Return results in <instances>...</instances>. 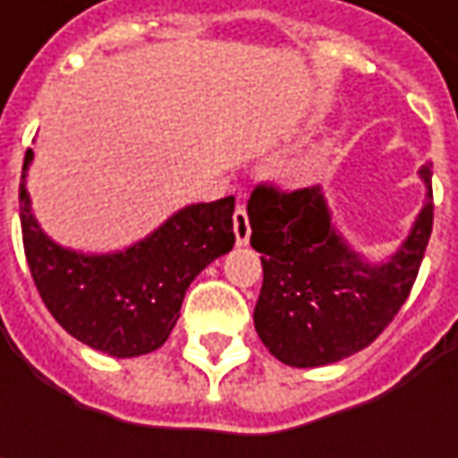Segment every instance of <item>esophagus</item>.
<instances>
[{"instance_id":"esophagus-1","label":"esophagus","mask_w":458,"mask_h":458,"mask_svg":"<svg viewBox=\"0 0 458 458\" xmlns=\"http://www.w3.org/2000/svg\"><path fill=\"white\" fill-rule=\"evenodd\" d=\"M250 234H252V229H250V219H247V208L237 206V211H234V237H237L239 247L250 242Z\"/></svg>"}]
</instances>
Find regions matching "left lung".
Listing matches in <instances>:
<instances>
[{
    "instance_id": "obj_1",
    "label": "left lung",
    "mask_w": 458,
    "mask_h": 458,
    "mask_svg": "<svg viewBox=\"0 0 458 458\" xmlns=\"http://www.w3.org/2000/svg\"><path fill=\"white\" fill-rule=\"evenodd\" d=\"M426 203L408 237L369 262L334 226L318 185L280 193L257 185L247 203L252 247L262 252L255 328L270 354L291 367H324L377 339L411 295L433 229L431 163L418 170Z\"/></svg>"
}]
</instances>
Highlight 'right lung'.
<instances>
[{
    "mask_svg": "<svg viewBox=\"0 0 458 458\" xmlns=\"http://www.w3.org/2000/svg\"><path fill=\"white\" fill-rule=\"evenodd\" d=\"M27 150L20 221L32 280L53 318L81 344L130 360L167 342L185 291L206 265L234 247V196L191 203L119 252L86 255L47 237L27 193Z\"/></svg>",
    "mask_w": 458,
    "mask_h": 458,
    "instance_id": "1",
    "label": "right lung"
}]
</instances>
